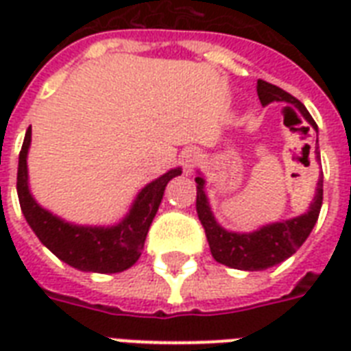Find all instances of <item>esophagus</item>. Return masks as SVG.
Listing matches in <instances>:
<instances>
[{"label": "esophagus", "instance_id": "1", "mask_svg": "<svg viewBox=\"0 0 351 351\" xmlns=\"http://www.w3.org/2000/svg\"><path fill=\"white\" fill-rule=\"evenodd\" d=\"M198 160V153L195 149H186L184 153H182V165H184V171H186V175H191L193 167L197 164Z\"/></svg>", "mask_w": 351, "mask_h": 351}]
</instances>
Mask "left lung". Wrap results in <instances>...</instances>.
<instances>
[{
	"label": "left lung",
	"instance_id": "1",
	"mask_svg": "<svg viewBox=\"0 0 351 351\" xmlns=\"http://www.w3.org/2000/svg\"><path fill=\"white\" fill-rule=\"evenodd\" d=\"M256 93H258V100L264 107L273 104V101L295 106L300 111V114L306 118V121L315 131H319L308 109L289 93L282 90L277 85L262 82V80L256 82ZM317 160H319V154H317ZM195 182H197V213L204 230H206L211 255L217 262L228 267H234V269L262 271V269L277 266L286 258H289L310 237L313 226L317 224L319 213H321L322 173L317 180L313 200L304 213L293 217V219L269 222V224L261 226L255 231H247V233L230 231L222 228L211 211L208 193H206V176L200 171H198Z\"/></svg>",
	"mask_w": 351,
	"mask_h": 351
}]
</instances>
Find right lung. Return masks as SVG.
I'll list each match as a JSON object with an SVG mask.
<instances>
[{
	"mask_svg": "<svg viewBox=\"0 0 351 351\" xmlns=\"http://www.w3.org/2000/svg\"><path fill=\"white\" fill-rule=\"evenodd\" d=\"M32 129H27L18 162V198L27 224L47 250L74 269L87 273L125 271L140 258L149 226L158 211L164 191L182 167H173L147 186L132 200L123 219L111 226H82L58 217L36 202L29 187V158Z\"/></svg>",
	"mask_w": 351,
	"mask_h": 351,
	"instance_id": "add662e5",
	"label": "right lung"
}]
</instances>
